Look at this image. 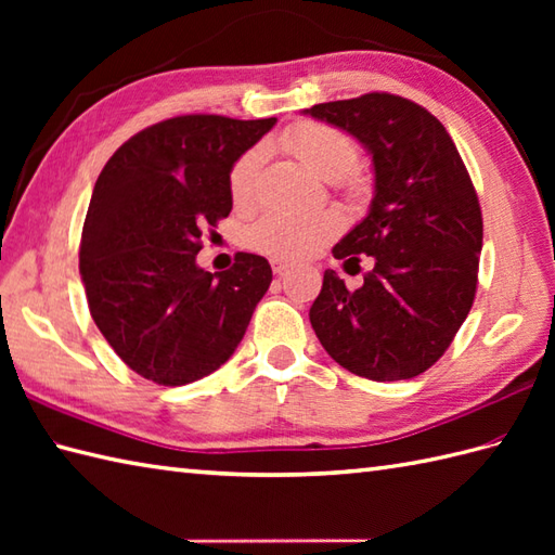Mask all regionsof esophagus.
I'll use <instances>...</instances> for the list:
<instances>
[{"mask_svg":"<svg viewBox=\"0 0 555 555\" xmlns=\"http://www.w3.org/2000/svg\"><path fill=\"white\" fill-rule=\"evenodd\" d=\"M288 267H291V262H286V259L271 257V271H274V274H284Z\"/></svg>","mask_w":555,"mask_h":555,"instance_id":"34e87169","label":"esophagus"}]
</instances>
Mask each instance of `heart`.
Wrapping results in <instances>:
<instances>
[{
  "instance_id": "1",
  "label": "heart",
  "mask_w": 555,
  "mask_h": 555,
  "mask_svg": "<svg viewBox=\"0 0 555 555\" xmlns=\"http://www.w3.org/2000/svg\"><path fill=\"white\" fill-rule=\"evenodd\" d=\"M279 143L293 157H298L312 173L322 176L326 181L344 183L350 193L362 191L358 176L350 173L356 169L360 152L356 140L348 133L320 121H298L281 133ZM262 162V145L245 150L235 159L229 176V188L233 203L238 207L255 203ZM340 229H344V217L336 209L269 211L247 229L245 241L259 253L293 262V259H305L320 253L328 241L336 238Z\"/></svg>"
}]
</instances>
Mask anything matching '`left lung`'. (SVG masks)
Masks as SVG:
<instances>
[{
    "label": "left lung",
    "mask_w": 555,
    "mask_h": 555,
    "mask_svg": "<svg viewBox=\"0 0 555 555\" xmlns=\"http://www.w3.org/2000/svg\"><path fill=\"white\" fill-rule=\"evenodd\" d=\"M305 114L358 138L374 167L367 217L334 247L374 257L358 291L324 271L310 322L340 367L372 382L412 379L451 346L473 308L481 209L457 147L420 104L388 92L314 104Z\"/></svg>",
    "instance_id": "obj_1"
}]
</instances>
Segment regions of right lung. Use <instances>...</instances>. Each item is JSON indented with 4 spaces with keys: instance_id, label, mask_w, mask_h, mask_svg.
Masks as SVG:
<instances>
[{
    "instance_id": "1",
    "label": "right lung",
    "mask_w": 555,
    "mask_h": 555,
    "mask_svg": "<svg viewBox=\"0 0 555 555\" xmlns=\"http://www.w3.org/2000/svg\"><path fill=\"white\" fill-rule=\"evenodd\" d=\"M276 119L188 114L135 133L104 164L80 238L90 314L128 367L162 386L219 370L271 284L264 257L238 253L209 274L203 229L233 207L235 159Z\"/></svg>"
}]
</instances>
